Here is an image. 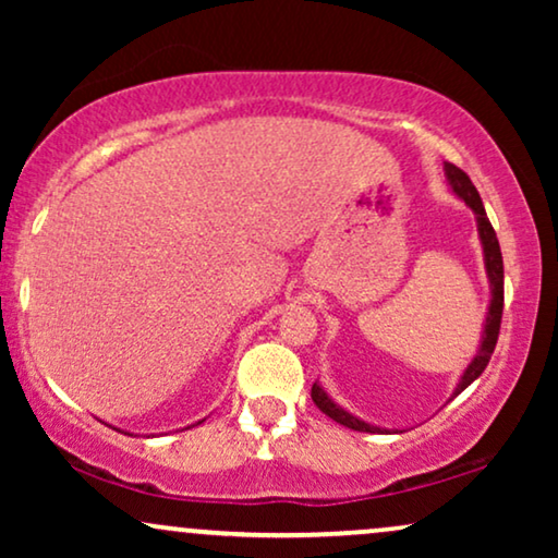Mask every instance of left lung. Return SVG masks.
<instances>
[{
	"instance_id": "obj_1",
	"label": "left lung",
	"mask_w": 558,
	"mask_h": 558,
	"mask_svg": "<svg viewBox=\"0 0 558 558\" xmlns=\"http://www.w3.org/2000/svg\"><path fill=\"white\" fill-rule=\"evenodd\" d=\"M445 170H447V180H449V185H452L454 193L460 195L472 210H475L480 241H483V248H485V269H487V277H490V287H493V300H490V312H487V319H485L483 345H480L475 361H472L468 365V371H464L460 386H457V391H454V396H457V393H462L464 388H468L472 380H475L480 373L487 368V363H490V355L495 350V342H498L500 319H502V254H500L498 235H495V228L490 226V220H487L485 205H483V201H480L477 190H475V185H472V180L468 178V172H462L460 167H454L452 162H447ZM312 401H315V407L323 411V414L335 418V422L342 426H348V429L368 432V434L384 432V429H378V426H371V424L361 422L357 416L348 414L345 409H340L338 403H335L317 384L312 386Z\"/></svg>"
}]
</instances>
